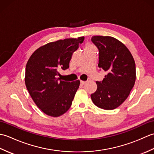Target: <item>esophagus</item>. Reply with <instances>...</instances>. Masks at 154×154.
<instances>
[{
    "label": "esophagus",
    "instance_id": "obj_1",
    "mask_svg": "<svg viewBox=\"0 0 154 154\" xmlns=\"http://www.w3.org/2000/svg\"><path fill=\"white\" fill-rule=\"evenodd\" d=\"M81 85H84L87 82H86V81H81Z\"/></svg>",
    "mask_w": 154,
    "mask_h": 154
}]
</instances>
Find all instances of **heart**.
I'll list each match as a JSON object with an SVG mask.
<instances>
[{
	"label": "heart",
	"instance_id": "obj_1",
	"mask_svg": "<svg viewBox=\"0 0 154 154\" xmlns=\"http://www.w3.org/2000/svg\"><path fill=\"white\" fill-rule=\"evenodd\" d=\"M92 47H94V46L93 45H91V44H89V43H87L85 45V48H92Z\"/></svg>",
	"mask_w": 154,
	"mask_h": 154
}]
</instances>
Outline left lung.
Here are the masks:
<instances>
[{"label":"left lung","mask_w":154,"mask_h":154,"mask_svg":"<svg viewBox=\"0 0 154 154\" xmlns=\"http://www.w3.org/2000/svg\"><path fill=\"white\" fill-rule=\"evenodd\" d=\"M91 41L99 50L98 66L107 75L97 81V89L91 94L97 106L104 110L119 107L128 97L136 81V64L126 45L110 36L95 35Z\"/></svg>","instance_id":"left-lung-1"}]
</instances>
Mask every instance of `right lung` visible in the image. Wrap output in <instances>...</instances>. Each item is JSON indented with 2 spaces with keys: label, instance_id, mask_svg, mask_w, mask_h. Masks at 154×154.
I'll use <instances>...</instances> for the list:
<instances>
[{
  "label": "right lung",
  "instance_id": "obj_1",
  "mask_svg": "<svg viewBox=\"0 0 154 154\" xmlns=\"http://www.w3.org/2000/svg\"><path fill=\"white\" fill-rule=\"evenodd\" d=\"M84 36L50 42L37 49L26 66L25 84L32 99L42 112L57 117L71 106L80 81H61L59 71L69 67L73 52Z\"/></svg>",
  "mask_w": 154,
  "mask_h": 154
}]
</instances>
